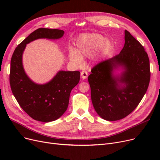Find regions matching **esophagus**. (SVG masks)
I'll use <instances>...</instances> for the list:
<instances>
[{
	"label": "esophagus",
	"mask_w": 160,
	"mask_h": 160,
	"mask_svg": "<svg viewBox=\"0 0 160 160\" xmlns=\"http://www.w3.org/2000/svg\"><path fill=\"white\" fill-rule=\"evenodd\" d=\"M80 74H81V77H82V79L87 78V77H88V72H87V71H83L81 72Z\"/></svg>",
	"instance_id": "obj_1"
}]
</instances>
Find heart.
Wrapping results in <instances>:
<instances>
[{
	"instance_id": "b5f03b06",
	"label": "heart",
	"mask_w": 160,
	"mask_h": 160,
	"mask_svg": "<svg viewBox=\"0 0 160 160\" xmlns=\"http://www.w3.org/2000/svg\"><path fill=\"white\" fill-rule=\"evenodd\" d=\"M112 43L109 39L96 33H83L80 35L76 41V48L69 50V60L76 66H81L83 58L89 57L95 53V57L104 56L110 51Z\"/></svg>"
}]
</instances>
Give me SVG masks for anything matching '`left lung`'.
Listing matches in <instances>:
<instances>
[{"instance_id": "left-lung-1", "label": "left lung", "mask_w": 160, "mask_h": 160, "mask_svg": "<svg viewBox=\"0 0 160 160\" xmlns=\"http://www.w3.org/2000/svg\"><path fill=\"white\" fill-rule=\"evenodd\" d=\"M124 40L120 53L98 63L88 77L95 110L108 121L122 119L135 110L150 82V62L144 47L127 30ZM119 68L122 73L114 75Z\"/></svg>"}]
</instances>
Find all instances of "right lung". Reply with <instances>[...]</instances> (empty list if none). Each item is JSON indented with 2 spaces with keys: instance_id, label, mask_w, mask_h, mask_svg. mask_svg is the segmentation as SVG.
<instances>
[{
  "instance_id": "right-lung-1",
  "label": "right lung",
  "mask_w": 160,
  "mask_h": 160,
  "mask_svg": "<svg viewBox=\"0 0 160 160\" xmlns=\"http://www.w3.org/2000/svg\"><path fill=\"white\" fill-rule=\"evenodd\" d=\"M63 34L62 30L38 28L16 47L11 59L10 83L12 93L22 110L36 121L51 122L65 112L71 91L78 83L80 72L60 71L48 82L38 84L25 72L22 54L27 45L33 41L45 38L58 39Z\"/></svg>"
}]
</instances>
